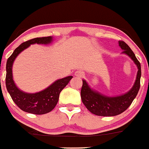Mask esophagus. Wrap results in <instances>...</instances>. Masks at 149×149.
<instances>
[{
	"label": "esophagus",
	"instance_id": "34e87169",
	"mask_svg": "<svg viewBox=\"0 0 149 149\" xmlns=\"http://www.w3.org/2000/svg\"><path fill=\"white\" fill-rule=\"evenodd\" d=\"M74 75L77 77L81 78V77H83L84 75H85V74H84V72H82V71H79H79L75 72Z\"/></svg>",
	"mask_w": 149,
	"mask_h": 149
}]
</instances>
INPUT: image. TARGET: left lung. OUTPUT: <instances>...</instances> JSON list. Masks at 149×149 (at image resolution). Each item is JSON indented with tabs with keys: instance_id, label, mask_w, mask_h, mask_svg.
Wrapping results in <instances>:
<instances>
[{
	"instance_id": "obj_1",
	"label": "left lung",
	"mask_w": 149,
	"mask_h": 149,
	"mask_svg": "<svg viewBox=\"0 0 149 149\" xmlns=\"http://www.w3.org/2000/svg\"><path fill=\"white\" fill-rule=\"evenodd\" d=\"M119 46L125 54L131 57L138 67L137 76L133 87L125 94L117 97H108L95 91L90 87L87 82L82 80L81 89V98L84 105L89 111L100 116H115L125 111L137 95L140 89V79L141 76V64L128 44L123 41H119Z\"/></svg>"
}]
</instances>
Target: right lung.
Instances as JSON below:
<instances>
[{"mask_svg": "<svg viewBox=\"0 0 149 149\" xmlns=\"http://www.w3.org/2000/svg\"><path fill=\"white\" fill-rule=\"evenodd\" d=\"M52 41V36H47L35 38L25 41L14 50L7 60L6 76V88L13 102L21 110L26 113L42 115L52 111L57 104L61 91L72 78V76H68L58 79L45 90L36 93H24L20 90L15 85L12 74V66L18 55L25 49L28 48L31 44H47L51 43Z\"/></svg>", "mask_w": 149, "mask_h": 149, "instance_id": "1", "label": "right lung"}]
</instances>
